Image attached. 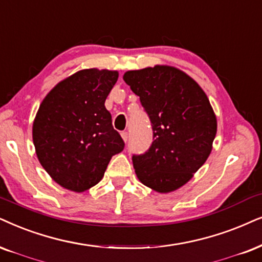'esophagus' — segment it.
<instances>
[{"label": "esophagus", "instance_id": "34e87169", "mask_svg": "<svg viewBox=\"0 0 262 262\" xmlns=\"http://www.w3.org/2000/svg\"><path fill=\"white\" fill-rule=\"evenodd\" d=\"M121 137H122V139H123L124 142H127L128 141V132H122Z\"/></svg>", "mask_w": 262, "mask_h": 262}]
</instances>
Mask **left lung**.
Returning a JSON list of instances; mask_svg holds the SVG:
<instances>
[{
  "mask_svg": "<svg viewBox=\"0 0 262 262\" xmlns=\"http://www.w3.org/2000/svg\"><path fill=\"white\" fill-rule=\"evenodd\" d=\"M147 112L154 141L133 156L135 174L145 186L169 193L191 180L209 157L217 122L200 84L174 66L156 65L123 75Z\"/></svg>",
  "mask_w": 262,
  "mask_h": 262,
  "instance_id": "obj_1",
  "label": "left lung"
}]
</instances>
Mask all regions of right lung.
I'll list each match as a JSON object with an SVG mask.
<instances>
[{
	"instance_id": "right-lung-1",
	"label": "right lung",
	"mask_w": 262,
	"mask_h": 262,
	"mask_svg": "<svg viewBox=\"0 0 262 262\" xmlns=\"http://www.w3.org/2000/svg\"><path fill=\"white\" fill-rule=\"evenodd\" d=\"M118 71L84 69L46 95L32 124L39 163L55 183L74 192L95 186L124 142L105 107Z\"/></svg>"
}]
</instances>
